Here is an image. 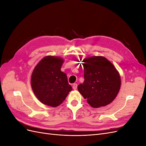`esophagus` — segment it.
I'll return each instance as SVG.
<instances>
[{
	"mask_svg": "<svg viewBox=\"0 0 146 146\" xmlns=\"http://www.w3.org/2000/svg\"><path fill=\"white\" fill-rule=\"evenodd\" d=\"M72 88H73V89H74V90H77V83H74V84H73V85H72Z\"/></svg>",
	"mask_w": 146,
	"mask_h": 146,
	"instance_id": "1",
	"label": "esophagus"
}]
</instances>
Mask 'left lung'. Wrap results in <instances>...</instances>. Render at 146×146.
Listing matches in <instances>:
<instances>
[{
    "label": "left lung",
    "mask_w": 146,
    "mask_h": 146,
    "mask_svg": "<svg viewBox=\"0 0 146 146\" xmlns=\"http://www.w3.org/2000/svg\"><path fill=\"white\" fill-rule=\"evenodd\" d=\"M82 62L85 80L78 90L92 107L107 105L115 99L121 78L113 64L104 56H92Z\"/></svg>",
    "instance_id": "left-lung-1"
}]
</instances>
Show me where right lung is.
<instances>
[{"instance_id":"add662e5","label":"right lung","mask_w":146,"mask_h":146,"mask_svg":"<svg viewBox=\"0 0 146 146\" xmlns=\"http://www.w3.org/2000/svg\"><path fill=\"white\" fill-rule=\"evenodd\" d=\"M63 60L47 56L35 68L31 78L32 90L44 104L56 107L62 104L72 88L66 74L61 71Z\"/></svg>"}]
</instances>
